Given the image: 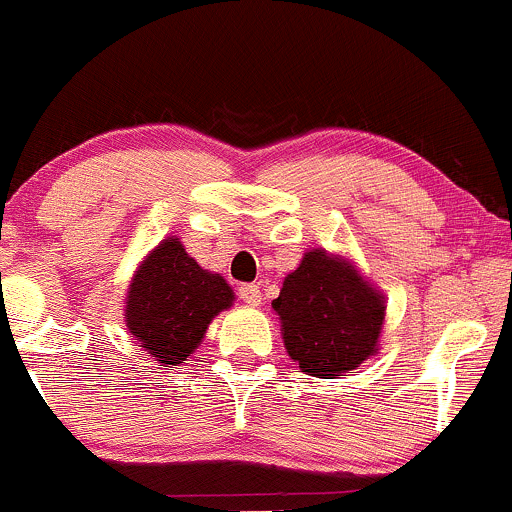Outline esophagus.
Here are the masks:
<instances>
[{"label": "esophagus", "mask_w": 512, "mask_h": 512, "mask_svg": "<svg viewBox=\"0 0 512 512\" xmlns=\"http://www.w3.org/2000/svg\"><path fill=\"white\" fill-rule=\"evenodd\" d=\"M240 299H243L247 306H260L262 303V294H260V286L257 284H243L238 289Z\"/></svg>", "instance_id": "esophagus-1"}]
</instances>
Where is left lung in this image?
Listing matches in <instances>:
<instances>
[{
	"instance_id": "8db88e82",
	"label": "left lung",
	"mask_w": 512,
	"mask_h": 512,
	"mask_svg": "<svg viewBox=\"0 0 512 512\" xmlns=\"http://www.w3.org/2000/svg\"><path fill=\"white\" fill-rule=\"evenodd\" d=\"M272 308L289 357L318 379L347 376L379 352L386 299L347 257L308 250Z\"/></svg>"
}]
</instances>
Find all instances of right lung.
I'll use <instances>...</instances> for the list:
<instances>
[{
	"instance_id": "right-lung-1",
	"label": "right lung",
	"mask_w": 512,
	"mask_h": 512,
	"mask_svg": "<svg viewBox=\"0 0 512 512\" xmlns=\"http://www.w3.org/2000/svg\"><path fill=\"white\" fill-rule=\"evenodd\" d=\"M221 274L209 272L184 250L177 235L143 257L126 291V328L160 367H177L199 350L211 320L233 306Z\"/></svg>"
}]
</instances>
